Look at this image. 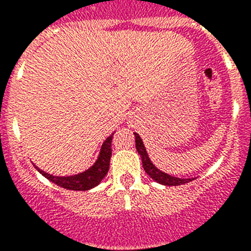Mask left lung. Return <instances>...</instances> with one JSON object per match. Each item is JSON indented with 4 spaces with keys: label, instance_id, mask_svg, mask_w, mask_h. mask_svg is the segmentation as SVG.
Masks as SVG:
<instances>
[{
    "label": "left lung",
    "instance_id": "8db88e82",
    "mask_svg": "<svg viewBox=\"0 0 251 251\" xmlns=\"http://www.w3.org/2000/svg\"><path fill=\"white\" fill-rule=\"evenodd\" d=\"M134 137H136V148L138 151L139 156L142 158V165H143V168L147 172V175L150 177H152L156 182L161 183V185L165 186H179L183 185V183H187L190 181L195 178H179V177L171 176V175H167L166 172H162L159 171L156 166L153 165L152 161L148 157V153L146 151L145 145H143V141L139 137L138 133H134Z\"/></svg>",
    "mask_w": 251,
    "mask_h": 251
}]
</instances>
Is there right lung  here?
<instances>
[{
    "instance_id": "add662e5",
    "label": "right lung",
    "mask_w": 251,
    "mask_h": 251,
    "mask_svg": "<svg viewBox=\"0 0 251 251\" xmlns=\"http://www.w3.org/2000/svg\"><path fill=\"white\" fill-rule=\"evenodd\" d=\"M112 133L108 138L104 141L101 145L100 152H99L98 159L95 161L94 165L86 171L81 172V174L74 175V176H52V175L44 172L43 170L37 168L40 174L43 175L44 177L54 182L55 185L60 186V187L66 188V190H73V191H86L90 188L98 186L101 182V179L105 177V175L109 171V162L110 157H112Z\"/></svg>"
}]
</instances>
